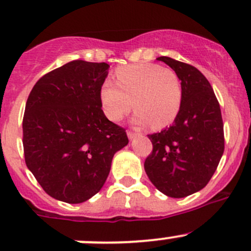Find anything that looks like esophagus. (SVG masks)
I'll return each instance as SVG.
<instances>
[{"mask_svg": "<svg viewBox=\"0 0 251 251\" xmlns=\"http://www.w3.org/2000/svg\"><path fill=\"white\" fill-rule=\"evenodd\" d=\"M136 136H137V133H136V132H132V131H130V130L127 131V137L130 138V140H132V138H135Z\"/></svg>", "mask_w": 251, "mask_h": 251, "instance_id": "1", "label": "esophagus"}]
</instances>
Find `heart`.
<instances>
[{
    "label": "heart",
    "mask_w": 251,
    "mask_h": 251,
    "mask_svg": "<svg viewBox=\"0 0 251 251\" xmlns=\"http://www.w3.org/2000/svg\"><path fill=\"white\" fill-rule=\"evenodd\" d=\"M115 84L105 81L100 91L103 111L111 121H119L135 107L133 123L155 128L165 127L176 119L182 105V85L170 68L151 63L120 67Z\"/></svg>",
    "instance_id": "b5f03b06"
}]
</instances>
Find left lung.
<instances>
[{
	"mask_svg": "<svg viewBox=\"0 0 251 251\" xmlns=\"http://www.w3.org/2000/svg\"><path fill=\"white\" fill-rule=\"evenodd\" d=\"M178 75L182 105L173 126L148 135L153 151L144 161L151 183L165 196L183 198L203 189L225 151L219 100L206 77L193 65L159 57Z\"/></svg>",
	"mask_w": 251,
	"mask_h": 251,
	"instance_id": "obj_1",
	"label": "left lung"
}]
</instances>
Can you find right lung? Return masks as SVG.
<instances>
[{"label": "right lung", "instance_id": "obj_1", "mask_svg": "<svg viewBox=\"0 0 251 251\" xmlns=\"http://www.w3.org/2000/svg\"><path fill=\"white\" fill-rule=\"evenodd\" d=\"M107 63L73 60L32 87L23 118L27 169L48 196L69 204L97 194L114 154L128 143L125 128L107 119L100 91Z\"/></svg>", "mask_w": 251, "mask_h": 251}]
</instances>
